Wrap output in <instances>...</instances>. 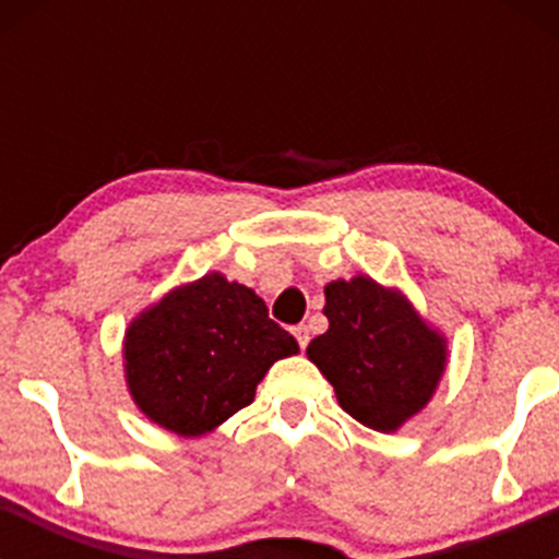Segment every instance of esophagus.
<instances>
[{"label": "esophagus", "instance_id": "esophagus-1", "mask_svg": "<svg viewBox=\"0 0 559 559\" xmlns=\"http://www.w3.org/2000/svg\"><path fill=\"white\" fill-rule=\"evenodd\" d=\"M292 332H295V337H297V343H300V348H306L308 341H311V332H308V326L306 324H297Z\"/></svg>", "mask_w": 559, "mask_h": 559}]
</instances>
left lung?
<instances>
[{
  "label": "left lung",
  "instance_id": "left-lung-1",
  "mask_svg": "<svg viewBox=\"0 0 559 559\" xmlns=\"http://www.w3.org/2000/svg\"><path fill=\"white\" fill-rule=\"evenodd\" d=\"M324 316L330 330L306 354L348 416L370 430L397 432L427 408L449 362L447 335L403 292L362 273L330 281Z\"/></svg>",
  "mask_w": 559,
  "mask_h": 559
}]
</instances>
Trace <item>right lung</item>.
Segmentation results:
<instances>
[{
  "label": "right lung",
  "mask_w": 559,
  "mask_h": 559,
  "mask_svg": "<svg viewBox=\"0 0 559 559\" xmlns=\"http://www.w3.org/2000/svg\"><path fill=\"white\" fill-rule=\"evenodd\" d=\"M300 352L262 297L222 273L167 292L123 332V379L154 425L183 438L213 432L253 403L278 359Z\"/></svg>",
  "instance_id": "obj_1"
}]
</instances>
